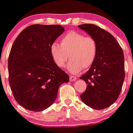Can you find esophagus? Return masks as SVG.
Here are the masks:
<instances>
[{
  "mask_svg": "<svg viewBox=\"0 0 133 133\" xmlns=\"http://www.w3.org/2000/svg\"><path fill=\"white\" fill-rule=\"evenodd\" d=\"M76 80V76H70V81H75Z\"/></svg>",
  "mask_w": 133,
  "mask_h": 133,
  "instance_id": "1",
  "label": "esophagus"
}]
</instances>
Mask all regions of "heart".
I'll use <instances>...</instances> for the list:
<instances>
[{
    "mask_svg": "<svg viewBox=\"0 0 133 133\" xmlns=\"http://www.w3.org/2000/svg\"><path fill=\"white\" fill-rule=\"evenodd\" d=\"M60 44L54 42L50 47V55L55 64L63 68L67 60L71 59L67 69L72 74H76L82 69L89 68L94 62L97 55V44L91 37L70 31L61 39Z\"/></svg>",
    "mask_w": 133,
    "mask_h": 133,
    "instance_id": "obj_1",
    "label": "heart"
}]
</instances>
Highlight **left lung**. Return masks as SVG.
Returning <instances> with one entry per match:
<instances>
[{
    "instance_id": "left-lung-1",
    "label": "left lung",
    "mask_w": 133,
    "mask_h": 133,
    "mask_svg": "<svg viewBox=\"0 0 133 133\" xmlns=\"http://www.w3.org/2000/svg\"><path fill=\"white\" fill-rule=\"evenodd\" d=\"M78 27L94 39L98 47L94 62L80 77L87 84L81 99L89 107L103 109L114 103L120 94L125 77L123 50L111 33L98 26L84 24Z\"/></svg>"
}]
</instances>
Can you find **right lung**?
<instances>
[{
	"mask_svg": "<svg viewBox=\"0 0 133 133\" xmlns=\"http://www.w3.org/2000/svg\"><path fill=\"white\" fill-rule=\"evenodd\" d=\"M61 25L33 24L19 34L8 60L9 82L16 102L40 111L52 104L69 76L55 64L50 47L64 32Z\"/></svg>",
	"mask_w": 133,
	"mask_h": 133,
	"instance_id": "obj_1",
	"label": "right lung"
}]
</instances>
